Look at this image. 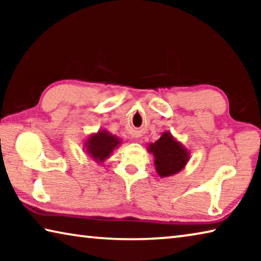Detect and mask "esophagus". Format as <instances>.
Here are the masks:
<instances>
[{"label":"esophagus","mask_w":261,"mask_h":261,"mask_svg":"<svg viewBox=\"0 0 261 261\" xmlns=\"http://www.w3.org/2000/svg\"><path fill=\"white\" fill-rule=\"evenodd\" d=\"M135 136H136V137H138V134H136V135H135Z\"/></svg>","instance_id":"34e87169"}]
</instances>
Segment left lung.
I'll return each instance as SVG.
<instances>
[{"label": "left lung", "mask_w": 261, "mask_h": 261, "mask_svg": "<svg viewBox=\"0 0 261 261\" xmlns=\"http://www.w3.org/2000/svg\"><path fill=\"white\" fill-rule=\"evenodd\" d=\"M148 153L154 158V167L162 178L174 176L182 171L190 160V152L169 131L162 132L155 143H149Z\"/></svg>", "instance_id": "8db88e82"}]
</instances>
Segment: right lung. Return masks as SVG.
Here are the masks:
<instances>
[{"label": "right lung", "mask_w": 261, "mask_h": 261, "mask_svg": "<svg viewBox=\"0 0 261 261\" xmlns=\"http://www.w3.org/2000/svg\"><path fill=\"white\" fill-rule=\"evenodd\" d=\"M121 144L122 140L117 136L112 135L105 129H100L95 134L88 136V138L84 141V149L88 158L101 165L112 155L115 149L121 146Z\"/></svg>", "instance_id": "add662e5"}]
</instances>
